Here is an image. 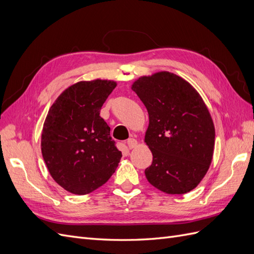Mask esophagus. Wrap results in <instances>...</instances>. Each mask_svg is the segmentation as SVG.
I'll return each instance as SVG.
<instances>
[{
	"mask_svg": "<svg viewBox=\"0 0 254 254\" xmlns=\"http://www.w3.org/2000/svg\"><path fill=\"white\" fill-rule=\"evenodd\" d=\"M127 145H128L129 149H132L137 145V141L135 139H133V137H130V139H128V141H127Z\"/></svg>",
	"mask_w": 254,
	"mask_h": 254,
	"instance_id": "esophagus-1",
	"label": "esophagus"
}]
</instances>
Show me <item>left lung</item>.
<instances>
[{
    "instance_id": "8db88e82",
    "label": "left lung",
    "mask_w": 254,
    "mask_h": 254,
    "mask_svg": "<svg viewBox=\"0 0 254 254\" xmlns=\"http://www.w3.org/2000/svg\"><path fill=\"white\" fill-rule=\"evenodd\" d=\"M131 89L149 115L145 143L152 163L148 182L166 194H186L202 180L212 162L215 128L198 92L180 76L158 72L136 79Z\"/></svg>"
}]
</instances>
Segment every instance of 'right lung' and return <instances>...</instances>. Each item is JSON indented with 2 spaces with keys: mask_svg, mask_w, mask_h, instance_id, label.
<instances>
[{
  "mask_svg": "<svg viewBox=\"0 0 254 254\" xmlns=\"http://www.w3.org/2000/svg\"><path fill=\"white\" fill-rule=\"evenodd\" d=\"M115 87L113 80L76 82L57 97L45 119L42 157L53 179L72 194L102 187L119 165L122 152L99 115Z\"/></svg>",
  "mask_w": 254,
  "mask_h": 254,
  "instance_id": "add662e5",
  "label": "right lung"
}]
</instances>
